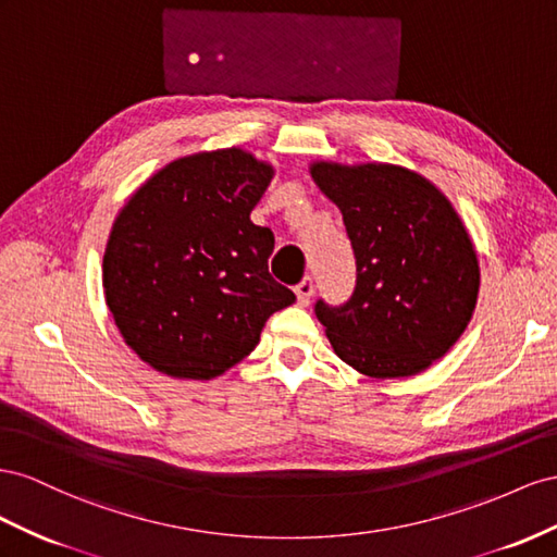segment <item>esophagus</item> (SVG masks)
I'll return each mask as SVG.
<instances>
[{
  "mask_svg": "<svg viewBox=\"0 0 557 557\" xmlns=\"http://www.w3.org/2000/svg\"><path fill=\"white\" fill-rule=\"evenodd\" d=\"M296 298H298V304L300 306H308L310 304V298H312V294H314V280L312 277H306V280H300L298 284H296Z\"/></svg>",
  "mask_w": 557,
  "mask_h": 557,
  "instance_id": "1",
  "label": "esophagus"
}]
</instances>
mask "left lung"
Here are the masks:
<instances>
[{"mask_svg": "<svg viewBox=\"0 0 557 557\" xmlns=\"http://www.w3.org/2000/svg\"><path fill=\"white\" fill-rule=\"evenodd\" d=\"M338 205L357 261L345 304H314L336 355L371 377L424 371L462 336L479 298V259L450 200L396 165L310 168Z\"/></svg>", "mask_w": 557, "mask_h": 557, "instance_id": "obj_1", "label": "left lung"}]
</instances>
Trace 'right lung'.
I'll list each match as a JSON object with an SVG mask.
<instances>
[{
    "mask_svg": "<svg viewBox=\"0 0 557 557\" xmlns=\"http://www.w3.org/2000/svg\"><path fill=\"white\" fill-rule=\"evenodd\" d=\"M273 168L243 149L180 158L141 186L111 228L102 284L139 359L210 380L243 361L296 296L268 273L275 235L251 224Z\"/></svg>",
    "mask_w": 557,
    "mask_h": 557,
    "instance_id": "add662e5",
    "label": "right lung"
}]
</instances>
